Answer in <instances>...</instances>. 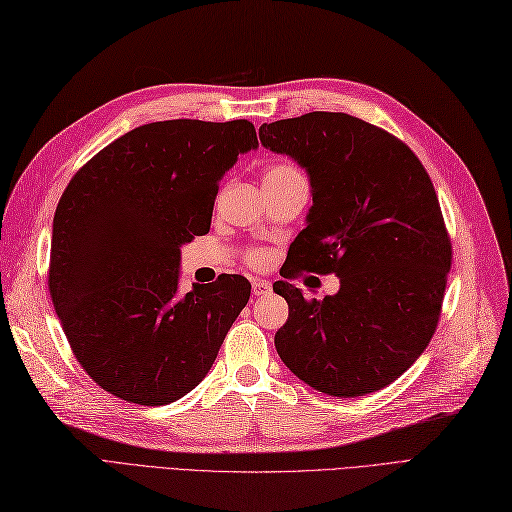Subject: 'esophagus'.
I'll return each instance as SVG.
<instances>
[{
	"label": "esophagus",
	"instance_id": "esophagus-1",
	"mask_svg": "<svg viewBox=\"0 0 512 512\" xmlns=\"http://www.w3.org/2000/svg\"><path fill=\"white\" fill-rule=\"evenodd\" d=\"M252 291H254V297H263V295L271 293V282H269V280L256 278V280L252 282Z\"/></svg>",
	"mask_w": 512,
	"mask_h": 512
}]
</instances>
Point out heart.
Segmentation results:
<instances>
[{
  "label": "heart",
  "mask_w": 512,
  "mask_h": 512,
  "mask_svg": "<svg viewBox=\"0 0 512 512\" xmlns=\"http://www.w3.org/2000/svg\"><path fill=\"white\" fill-rule=\"evenodd\" d=\"M286 173H299V171L295 167H291V165H273L267 171V176H286ZM249 263L263 265L265 263V254L263 252H252V254H249Z\"/></svg>",
  "instance_id": "heart-1"
}]
</instances>
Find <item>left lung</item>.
Returning a JSON list of instances; mask_svg holds the SVG:
<instances>
[{
  "label": "left lung",
  "instance_id": "8db88e82",
  "mask_svg": "<svg viewBox=\"0 0 512 512\" xmlns=\"http://www.w3.org/2000/svg\"><path fill=\"white\" fill-rule=\"evenodd\" d=\"M258 136L308 173L313 206L291 273L341 282L310 302L273 284L289 304L273 339L282 363L332 397L380 391L426 350L441 315L452 245L428 173L408 145L345 112L263 123Z\"/></svg>",
  "mask_w": 512,
  "mask_h": 512
}]
</instances>
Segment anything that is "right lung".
Instances as JSON below:
<instances>
[{
	"instance_id": "1",
	"label": "right lung",
	"mask_w": 512,
	"mask_h": 512,
	"mask_svg": "<svg viewBox=\"0 0 512 512\" xmlns=\"http://www.w3.org/2000/svg\"><path fill=\"white\" fill-rule=\"evenodd\" d=\"M258 147L249 121H156L119 136L62 193L49 295L73 354L104 391L141 406L206 378L252 284L180 295V247L208 234L219 182Z\"/></svg>"
}]
</instances>
